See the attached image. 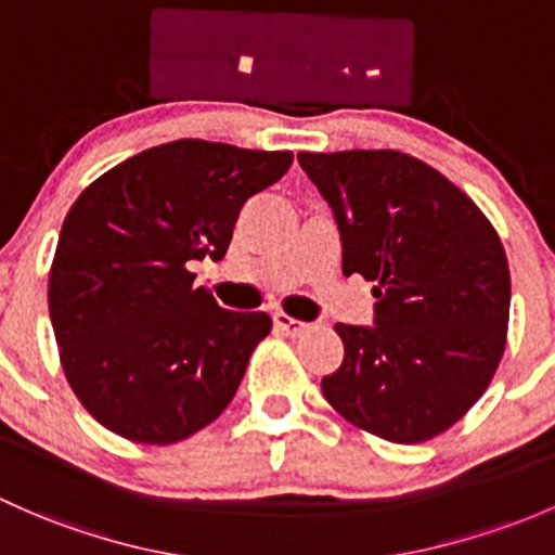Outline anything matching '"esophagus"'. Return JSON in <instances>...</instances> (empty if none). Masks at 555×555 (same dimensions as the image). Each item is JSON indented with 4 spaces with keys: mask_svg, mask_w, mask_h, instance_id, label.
<instances>
[{
    "mask_svg": "<svg viewBox=\"0 0 555 555\" xmlns=\"http://www.w3.org/2000/svg\"><path fill=\"white\" fill-rule=\"evenodd\" d=\"M273 324H276L279 332H284V335H289V337L302 335V332L308 330L306 322H300V319L287 317V313H276V317H273Z\"/></svg>",
    "mask_w": 555,
    "mask_h": 555,
    "instance_id": "obj_1",
    "label": "esophagus"
}]
</instances>
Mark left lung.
Listing matches in <instances>:
<instances>
[{
	"label": "left lung",
	"instance_id": "8db88e82",
	"mask_svg": "<svg viewBox=\"0 0 555 555\" xmlns=\"http://www.w3.org/2000/svg\"><path fill=\"white\" fill-rule=\"evenodd\" d=\"M332 207L343 273L372 282L375 326L335 324L343 364L322 380L348 423L393 444L452 428L492 383L508 340L503 242L468 194L401 151L297 154Z\"/></svg>",
	"mask_w": 555,
	"mask_h": 555
}]
</instances>
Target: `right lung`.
I'll return each mask as SVG.
<instances>
[{
	"label": "right lung",
	"mask_w": 555,
	"mask_h": 555,
	"mask_svg": "<svg viewBox=\"0 0 555 555\" xmlns=\"http://www.w3.org/2000/svg\"><path fill=\"white\" fill-rule=\"evenodd\" d=\"M289 165L293 151L172 140L72 204L47 300L66 380L111 434L178 444L231 404L271 317L220 308L191 266L223 260L244 202Z\"/></svg>",
	"instance_id": "1"
}]
</instances>
